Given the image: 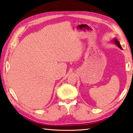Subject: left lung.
<instances>
[{
  "label": "left lung",
  "instance_id": "obj_1",
  "mask_svg": "<svg viewBox=\"0 0 133 133\" xmlns=\"http://www.w3.org/2000/svg\"><path fill=\"white\" fill-rule=\"evenodd\" d=\"M114 42L116 43V44L118 46V47H119V48H120L121 49H122V47H121V46L120 45V43H119L118 42V40H117L116 39L114 40Z\"/></svg>",
  "mask_w": 133,
  "mask_h": 133
}]
</instances>
